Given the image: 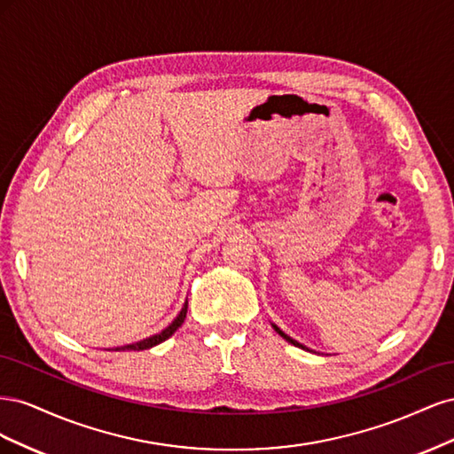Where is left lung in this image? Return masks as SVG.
I'll return each mask as SVG.
<instances>
[{
    "instance_id": "left-lung-1",
    "label": "left lung",
    "mask_w": 454,
    "mask_h": 454,
    "mask_svg": "<svg viewBox=\"0 0 454 454\" xmlns=\"http://www.w3.org/2000/svg\"><path fill=\"white\" fill-rule=\"evenodd\" d=\"M272 327H274V329H277V332H278V335H282V337H284V339H286L287 342H292V345H295V347H301V348H303V345H299V342H297V340H294L292 337H287V335H286L284 332H280V329H278L277 325H272Z\"/></svg>"
}]
</instances>
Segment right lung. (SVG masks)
<instances>
[{"label": "right lung", "instance_id": "1", "mask_svg": "<svg viewBox=\"0 0 454 454\" xmlns=\"http://www.w3.org/2000/svg\"><path fill=\"white\" fill-rule=\"evenodd\" d=\"M185 314H187V303L184 305V309H182V312L177 314V318L164 329V332H160L159 335H153V337H149V339H144V340H140V342H134V345H127V347H121V348H117V350H147V348H151V347H155V345H159V342H162V340H167L168 337H172L174 335V332L177 327H180L182 324H184V320H185Z\"/></svg>", "mask_w": 454, "mask_h": 454}]
</instances>
